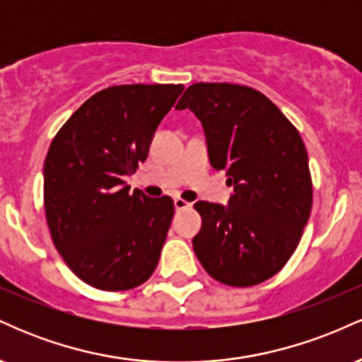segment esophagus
I'll return each mask as SVG.
<instances>
[{"mask_svg": "<svg viewBox=\"0 0 362 362\" xmlns=\"http://www.w3.org/2000/svg\"><path fill=\"white\" fill-rule=\"evenodd\" d=\"M173 206H175V211H184V209H187V207H190L189 202L184 201V199H180V197L173 199Z\"/></svg>", "mask_w": 362, "mask_h": 362, "instance_id": "esophagus-1", "label": "esophagus"}]
</instances>
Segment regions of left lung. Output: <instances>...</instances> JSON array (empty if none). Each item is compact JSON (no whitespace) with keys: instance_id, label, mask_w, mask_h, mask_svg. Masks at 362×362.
Instances as JSON below:
<instances>
[{"instance_id":"1","label":"left lung","mask_w":362,"mask_h":362,"mask_svg":"<svg viewBox=\"0 0 362 362\" xmlns=\"http://www.w3.org/2000/svg\"><path fill=\"white\" fill-rule=\"evenodd\" d=\"M175 109L204 127L209 161L233 185L228 206L199 201L194 252L216 281L247 288L291 259L311 213L308 153L300 132L260 91L231 83H194Z\"/></svg>"}]
</instances>
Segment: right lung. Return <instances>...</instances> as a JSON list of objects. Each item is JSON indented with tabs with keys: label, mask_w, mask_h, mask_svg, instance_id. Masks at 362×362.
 <instances>
[{
	"label": "right lung",
	"mask_w": 362,
	"mask_h": 362,
	"mask_svg": "<svg viewBox=\"0 0 362 362\" xmlns=\"http://www.w3.org/2000/svg\"><path fill=\"white\" fill-rule=\"evenodd\" d=\"M182 85H119L90 97L52 139L44 207L52 242L86 284L126 291L149 279L172 223L168 195L129 192Z\"/></svg>",
	"instance_id": "obj_1"
}]
</instances>
